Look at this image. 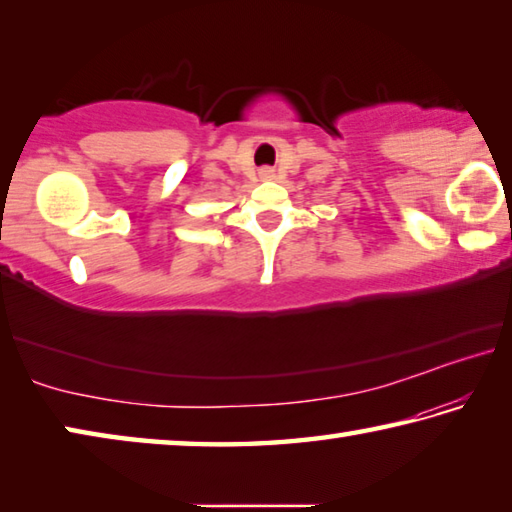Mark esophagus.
Masks as SVG:
<instances>
[{
  "instance_id": "34e87169",
  "label": "esophagus",
  "mask_w": 512,
  "mask_h": 512,
  "mask_svg": "<svg viewBox=\"0 0 512 512\" xmlns=\"http://www.w3.org/2000/svg\"><path fill=\"white\" fill-rule=\"evenodd\" d=\"M259 176H262L264 180H271L273 178V169H262V171H259Z\"/></svg>"
}]
</instances>
